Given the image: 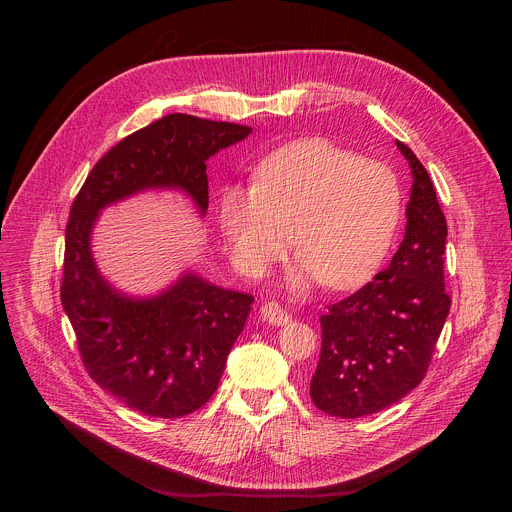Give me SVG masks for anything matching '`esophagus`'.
<instances>
[{
	"instance_id": "34e87169",
	"label": "esophagus",
	"mask_w": 512,
	"mask_h": 512,
	"mask_svg": "<svg viewBox=\"0 0 512 512\" xmlns=\"http://www.w3.org/2000/svg\"><path fill=\"white\" fill-rule=\"evenodd\" d=\"M261 318L267 320L271 326H285L289 322V314L283 310V306H279L273 300L261 306Z\"/></svg>"
}]
</instances>
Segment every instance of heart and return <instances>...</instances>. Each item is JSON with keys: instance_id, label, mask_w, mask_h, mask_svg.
I'll return each mask as SVG.
<instances>
[{"instance_id": "heart-1", "label": "heart", "mask_w": 512, "mask_h": 512, "mask_svg": "<svg viewBox=\"0 0 512 512\" xmlns=\"http://www.w3.org/2000/svg\"><path fill=\"white\" fill-rule=\"evenodd\" d=\"M399 216L395 172L328 139L283 145L257 164L253 186L233 184L218 196V225L251 277L285 255L294 231L298 287L360 283L387 253Z\"/></svg>"}]
</instances>
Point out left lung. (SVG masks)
Wrapping results in <instances>:
<instances>
[{"mask_svg": "<svg viewBox=\"0 0 512 512\" xmlns=\"http://www.w3.org/2000/svg\"><path fill=\"white\" fill-rule=\"evenodd\" d=\"M397 148L413 174L405 237L387 269L320 318L310 395L318 409L342 419L383 411L423 381L452 306L446 216L423 164L403 141Z\"/></svg>", "mask_w": 512, "mask_h": 512, "instance_id": "1", "label": "left lung"}]
</instances>
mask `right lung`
I'll list each match as a JSON object with an SVG mask.
<instances>
[{"instance_id":"obj_1","label":"right lung","mask_w":512,"mask_h":512,"mask_svg":"<svg viewBox=\"0 0 512 512\" xmlns=\"http://www.w3.org/2000/svg\"><path fill=\"white\" fill-rule=\"evenodd\" d=\"M249 133L251 127L239 123L166 115L113 145L72 202L62 308L91 379L143 415L176 419L214 395L253 296L212 285L196 273H184L152 298L125 296L95 265V221L105 206L150 188L184 190L204 214L206 160Z\"/></svg>"}]
</instances>
